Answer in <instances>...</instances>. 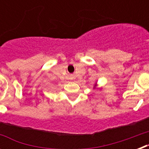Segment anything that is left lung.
<instances>
[{
	"label": "left lung",
	"instance_id": "obj_1",
	"mask_svg": "<svg viewBox=\"0 0 149 149\" xmlns=\"http://www.w3.org/2000/svg\"><path fill=\"white\" fill-rule=\"evenodd\" d=\"M95 86H96V85H95Z\"/></svg>",
	"mask_w": 149,
	"mask_h": 149
}]
</instances>
